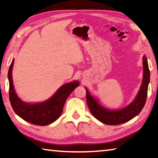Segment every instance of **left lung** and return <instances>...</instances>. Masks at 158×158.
I'll return each mask as SVG.
<instances>
[{
    "label": "left lung",
    "instance_id": "8db88e82",
    "mask_svg": "<svg viewBox=\"0 0 158 158\" xmlns=\"http://www.w3.org/2000/svg\"><path fill=\"white\" fill-rule=\"evenodd\" d=\"M143 64V80L140 89L135 98L129 105L123 109L111 110L102 106L96 98L91 96L88 89L87 91V103L91 113L97 120L108 125H118L129 121L138 115L143 109L147 97L148 86L150 81V71L146 56L142 58Z\"/></svg>",
    "mask_w": 158,
    "mask_h": 158
}]
</instances>
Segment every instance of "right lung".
I'll list each match as a JSON object with an SVG mask.
<instances>
[{"label": "right lung", "instance_id": "add662e5", "mask_svg": "<svg viewBox=\"0 0 158 158\" xmlns=\"http://www.w3.org/2000/svg\"><path fill=\"white\" fill-rule=\"evenodd\" d=\"M14 59L12 60L8 71L10 83L9 96L14 112L29 123L39 126H45L55 122L60 117L65 101L74 89L79 86L78 81H73L62 85L53 96L42 102L27 103L22 101L15 91L12 69Z\"/></svg>", "mask_w": 158, "mask_h": 158}]
</instances>
